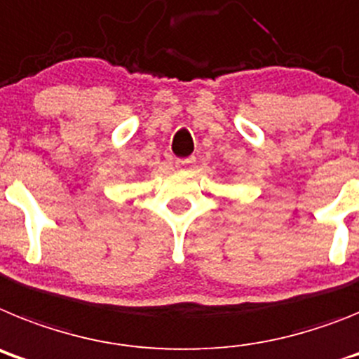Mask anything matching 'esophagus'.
Segmentation results:
<instances>
[{"label": "esophagus", "instance_id": "esophagus-1", "mask_svg": "<svg viewBox=\"0 0 359 359\" xmlns=\"http://www.w3.org/2000/svg\"><path fill=\"white\" fill-rule=\"evenodd\" d=\"M191 164H195V157L188 158H177V166L179 168H189Z\"/></svg>", "mask_w": 359, "mask_h": 359}]
</instances>
